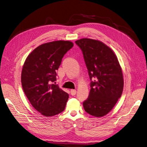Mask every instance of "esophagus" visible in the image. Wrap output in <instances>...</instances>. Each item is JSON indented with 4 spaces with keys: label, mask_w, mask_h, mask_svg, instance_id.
<instances>
[{
    "label": "esophagus",
    "mask_w": 147,
    "mask_h": 147,
    "mask_svg": "<svg viewBox=\"0 0 147 147\" xmlns=\"http://www.w3.org/2000/svg\"><path fill=\"white\" fill-rule=\"evenodd\" d=\"M76 92H77V91L76 90H73V89L71 90V91H70V93L71 95H75V94H76Z\"/></svg>",
    "instance_id": "esophagus-1"
}]
</instances>
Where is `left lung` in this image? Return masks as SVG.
<instances>
[{
    "instance_id": "1",
    "label": "left lung",
    "mask_w": 147,
    "mask_h": 147,
    "mask_svg": "<svg viewBox=\"0 0 147 147\" xmlns=\"http://www.w3.org/2000/svg\"><path fill=\"white\" fill-rule=\"evenodd\" d=\"M75 42L82 51L92 80L88 98L83 102L84 110L94 117H103L114 107L123 90L120 63L113 51L100 41L82 38Z\"/></svg>"
}]
</instances>
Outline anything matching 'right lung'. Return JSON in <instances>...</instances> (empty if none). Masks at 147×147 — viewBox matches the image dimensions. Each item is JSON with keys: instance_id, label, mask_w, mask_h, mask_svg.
<instances>
[{"instance_id": "obj_1", "label": "right lung", "mask_w": 147, "mask_h": 147, "mask_svg": "<svg viewBox=\"0 0 147 147\" xmlns=\"http://www.w3.org/2000/svg\"><path fill=\"white\" fill-rule=\"evenodd\" d=\"M73 43L55 41L38 46L27 56L21 73L23 90L30 104L41 115L51 117L63 112L69 95L58 85L56 70Z\"/></svg>"}]
</instances>
